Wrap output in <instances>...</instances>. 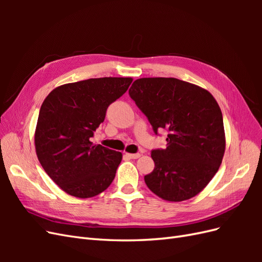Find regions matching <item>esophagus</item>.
<instances>
[{"mask_svg": "<svg viewBox=\"0 0 262 262\" xmlns=\"http://www.w3.org/2000/svg\"><path fill=\"white\" fill-rule=\"evenodd\" d=\"M125 156H128L130 158H132V160H137V158H139L141 156V154L139 153H136V154H132V153H125Z\"/></svg>", "mask_w": 262, "mask_h": 262, "instance_id": "1", "label": "esophagus"}]
</instances>
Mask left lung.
Listing matches in <instances>:
<instances>
[{
	"instance_id": "left-lung-1",
	"label": "left lung",
	"mask_w": 262,
	"mask_h": 262,
	"mask_svg": "<svg viewBox=\"0 0 262 262\" xmlns=\"http://www.w3.org/2000/svg\"><path fill=\"white\" fill-rule=\"evenodd\" d=\"M130 97L154 132L168 131L165 149H153L154 170L144 177L163 200L185 201L208 186L225 152L223 116L217 101L202 87L173 77L134 81Z\"/></svg>"
}]
</instances>
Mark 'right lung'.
<instances>
[{"instance_id": "1", "label": "right lung", "mask_w": 262, "mask_h": 262, "mask_svg": "<svg viewBox=\"0 0 262 262\" xmlns=\"http://www.w3.org/2000/svg\"><path fill=\"white\" fill-rule=\"evenodd\" d=\"M132 77H99L55 87L43 100L35 131L42 168L63 191L81 199L101 193L115 179L122 154L93 144L108 106Z\"/></svg>"}]
</instances>
